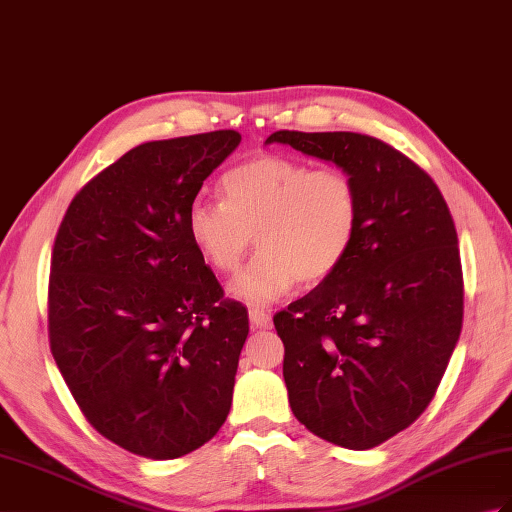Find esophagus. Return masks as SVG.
<instances>
[{
	"instance_id": "obj_1",
	"label": "esophagus",
	"mask_w": 512,
	"mask_h": 512,
	"mask_svg": "<svg viewBox=\"0 0 512 512\" xmlns=\"http://www.w3.org/2000/svg\"><path fill=\"white\" fill-rule=\"evenodd\" d=\"M248 318H251V325L255 329H270L272 327V318L268 312L259 310V307H253V310H248Z\"/></svg>"
}]
</instances>
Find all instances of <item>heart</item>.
<instances>
[{
  "label": "heart",
  "instance_id": "1",
  "mask_svg": "<svg viewBox=\"0 0 512 512\" xmlns=\"http://www.w3.org/2000/svg\"><path fill=\"white\" fill-rule=\"evenodd\" d=\"M222 200L196 198L187 233L207 264L229 275L251 248L259 253L231 283L237 299L268 305L296 281L314 285L342 266L360 227V198L340 168L264 154L222 176Z\"/></svg>",
  "mask_w": 512,
  "mask_h": 512
}]
</instances>
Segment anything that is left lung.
<instances>
[{
  "label": "left lung",
  "mask_w": 512,
  "mask_h": 512,
  "mask_svg": "<svg viewBox=\"0 0 512 512\" xmlns=\"http://www.w3.org/2000/svg\"><path fill=\"white\" fill-rule=\"evenodd\" d=\"M347 172L360 227L342 266L275 314L290 408L312 434L371 449L430 406L462 329V266L441 189L392 146L360 133L277 130Z\"/></svg>",
  "instance_id": "8db88e82"
}]
</instances>
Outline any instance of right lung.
<instances>
[{"mask_svg":"<svg viewBox=\"0 0 512 512\" xmlns=\"http://www.w3.org/2000/svg\"><path fill=\"white\" fill-rule=\"evenodd\" d=\"M235 130L148 141L80 189L58 227L50 349L87 421L130 454L172 460L227 421L248 312L187 233Z\"/></svg>","mask_w":512,"mask_h":512,"instance_id":"1","label":"right lung"}]
</instances>
